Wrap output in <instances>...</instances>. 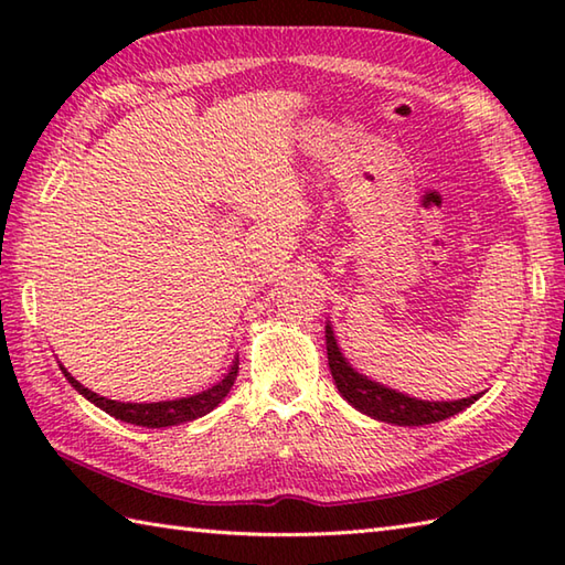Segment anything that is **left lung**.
<instances>
[{
	"mask_svg": "<svg viewBox=\"0 0 565 565\" xmlns=\"http://www.w3.org/2000/svg\"><path fill=\"white\" fill-rule=\"evenodd\" d=\"M326 347L334 386H338L342 398L352 407H356L359 413L381 419V423L401 427H423L431 423H441V419L466 411L468 405H473L483 395L476 393L471 398L459 401H419L407 393L383 386V383L359 374V371L347 362V356L340 352L338 340H334L330 320L326 326Z\"/></svg>",
	"mask_w": 565,
	"mask_h": 565,
	"instance_id": "8db88e82",
	"label": "left lung"
}]
</instances>
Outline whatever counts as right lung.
I'll list each match as a JSON object with an SVG mask.
<instances>
[{
    "mask_svg": "<svg viewBox=\"0 0 565 565\" xmlns=\"http://www.w3.org/2000/svg\"><path fill=\"white\" fill-rule=\"evenodd\" d=\"M237 364L239 359L235 356L227 374H223L221 381H215L211 388L186 395V398H174V401H158V403H121V401H109L104 395L94 393L89 388H84L82 383L70 374V371L60 364V371H63L65 379L72 383L79 395H84L89 403H94L97 407H102L104 413H109L111 417L121 419V423H130V425H140V427H172V425H182V423H191V419H199L203 415H209L213 407H218L223 403V398L231 393L233 383L237 379Z\"/></svg>",
    "mask_w": 565,
    "mask_h": 565,
    "instance_id": "obj_1",
    "label": "right lung"
}]
</instances>
